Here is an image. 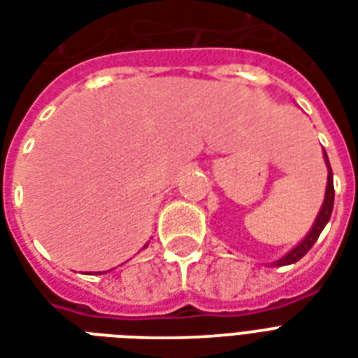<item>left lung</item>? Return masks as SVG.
<instances>
[{
  "label": "left lung",
  "mask_w": 358,
  "mask_h": 358,
  "mask_svg": "<svg viewBox=\"0 0 358 358\" xmlns=\"http://www.w3.org/2000/svg\"><path fill=\"white\" fill-rule=\"evenodd\" d=\"M325 160H327V168H329V179H327V192H325V203L321 207L320 210V217L315 218V224L312 231L306 235V239L301 243L299 246H295L289 254L285 257H282L276 265H289V263H295L299 262L301 257L306 256V252L314 246V243L317 241L320 234L323 231V228L327 226V222L331 220V215H332V207H334V182H332V168H331V162L327 159V153H325Z\"/></svg>",
  "instance_id": "8db88e82"
}]
</instances>
